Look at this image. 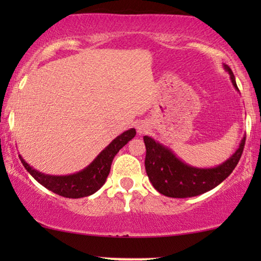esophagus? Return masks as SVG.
Masks as SVG:
<instances>
[{
  "instance_id": "34e87169",
  "label": "esophagus",
  "mask_w": 261,
  "mask_h": 261,
  "mask_svg": "<svg viewBox=\"0 0 261 261\" xmlns=\"http://www.w3.org/2000/svg\"><path fill=\"white\" fill-rule=\"evenodd\" d=\"M148 123L147 122H145V121H141V122H139L138 123V126H137V129H138V132L140 134H144V133H146V132L148 130Z\"/></svg>"
}]
</instances>
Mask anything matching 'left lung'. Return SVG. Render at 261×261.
I'll return each mask as SVG.
<instances>
[{
    "label": "left lung",
    "mask_w": 261,
    "mask_h": 261,
    "mask_svg": "<svg viewBox=\"0 0 261 261\" xmlns=\"http://www.w3.org/2000/svg\"><path fill=\"white\" fill-rule=\"evenodd\" d=\"M223 66L230 74L231 83L238 90L230 67L226 64ZM144 141L146 146V173L155 190L167 197L187 198L212 190L233 172L244 152L246 137L242 139L239 148L229 159L212 169H199L188 165L177 158L170 148L147 135L144 137Z\"/></svg>",
    "instance_id": "1"
}]
</instances>
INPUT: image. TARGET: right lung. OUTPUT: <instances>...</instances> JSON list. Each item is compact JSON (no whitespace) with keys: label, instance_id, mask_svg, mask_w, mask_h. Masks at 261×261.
Listing matches in <instances>:
<instances>
[{"label":"right lung","instance_id":"obj_1","mask_svg":"<svg viewBox=\"0 0 261 261\" xmlns=\"http://www.w3.org/2000/svg\"><path fill=\"white\" fill-rule=\"evenodd\" d=\"M137 134L134 128H130L119 137L114 139L99 154L96 156V159L90 165L85 167L84 170L80 172L69 174V176H49L37 171L33 167H31L24 162L21 155L20 160L28 172L32 174V177L35 180L39 181L42 187H45L48 190H51L55 194L63 196L67 198H81L87 197L95 194L98 189L102 188V185L106 183L107 177L110 172V166H112L114 156L117 154V152L132 140Z\"/></svg>","mask_w":261,"mask_h":261}]
</instances>
